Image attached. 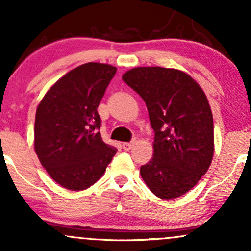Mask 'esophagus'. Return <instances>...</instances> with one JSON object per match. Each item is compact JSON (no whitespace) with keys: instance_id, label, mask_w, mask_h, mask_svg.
<instances>
[{"instance_id":"esophagus-1","label":"esophagus","mask_w":251,"mask_h":251,"mask_svg":"<svg viewBox=\"0 0 251 251\" xmlns=\"http://www.w3.org/2000/svg\"><path fill=\"white\" fill-rule=\"evenodd\" d=\"M134 143H123V149L125 150V151H128V150L132 149V146H133Z\"/></svg>"}]
</instances>
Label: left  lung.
<instances>
[{
    "label": "left lung",
    "mask_w": 251,
    "mask_h": 251,
    "mask_svg": "<svg viewBox=\"0 0 251 251\" xmlns=\"http://www.w3.org/2000/svg\"><path fill=\"white\" fill-rule=\"evenodd\" d=\"M123 80L143 98L154 131L153 157L140 168L142 178L162 200L185 195L214 157V119L205 93L175 68L135 67Z\"/></svg>",
    "instance_id": "left-lung-1"
}]
</instances>
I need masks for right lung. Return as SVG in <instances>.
Listing matches in <instances>:
<instances>
[{"label":"right lung","mask_w":251,"mask_h":251,"mask_svg":"<svg viewBox=\"0 0 251 251\" xmlns=\"http://www.w3.org/2000/svg\"><path fill=\"white\" fill-rule=\"evenodd\" d=\"M117 68L83 63L59 79L36 109L34 148L48 175L63 188L85 190L105 174L117 149L98 132V106Z\"/></svg>","instance_id":"1"}]
</instances>
